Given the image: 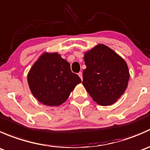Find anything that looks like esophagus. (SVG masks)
<instances>
[{
	"label": "esophagus",
	"mask_w": 150,
	"mask_h": 150,
	"mask_svg": "<svg viewBox=\"0 0 150 150\" xmlns=\"http://www.w3.org/2000/svg\"><path fill=\"white\" fill-rule=\"evenodd\" d=\"M78 75H79V77L81 78V80H83V73L81 72H80L79 73H78Z\"/></svg>",
	"instance_id": "obj_1"
}]
</instances>
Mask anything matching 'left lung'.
Here are the masks:
<instances>
[{
    "mask_svg": "<svg viewBox=\"0 0 150 150\" xmlns=\"http://www.w3.org/2000/svg\"><path fill=\"white\" fill-rule=\"evenodd\" d=\"M86 68L83 72V85L99 105H112L128 86L129 72L124 59L113 50L99 44L85 53Z\"/></svg>",
    "mask_w": 150,
    "mask_h": 150,
    "instance_id": "obj_1",
    "label": "left lung"
}]
</instances>
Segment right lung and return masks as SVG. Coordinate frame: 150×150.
I'll list each match as a JSON object with an SVG mask.
<instances>
[{
	"mask_svg": "<svg viewBox=\"0 0 150 150\" xmlns=\"http://www.w3.org/2000/svg\"><path fill=\"white\" fill-rule=\"evenodd\" d=\"M29 87L40 103L59 106L67 99L77 84L81 83L72 72L70 64L58 53H45L33 64L28 75Z\"/></svg>",
	"mask_w": 150,
	"mask_h": 150,
	"instance_id": "add662e5",
	"label": "right lung"
}]
</instances>
